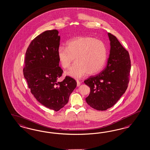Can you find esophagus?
Instances as JSON below:
<instances>
[{
    "instance_id": "obj_1",
    "label": "esophagus",
    "mask_w": 150,
    "mask_h": 150,
    "mask_svg": "<svg viewBox=\"0 0 150 150\" xmlns=\"http://www.w3.org/2000/svg\"><path fill=\"white\" fill-rule=\"evenodd\" d=\"M76 83H77V86H79L80 85V82L79 81L77 80L76 81Z\"/></svg>"
}]
</instances>
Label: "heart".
<instances>
[{
  "label": "heart",
  "mask_w": 150,
  "mask_h": 150,
  "mask_svg": "<svg viewBox=\"0 0 150 150\" xmlns=\"http://www.w3.org/2000/svg\"><path fill=\"white\" fill-rule=\"evenodd\" d=\"M57 57L64 69L70 67L74 58L76 63L65 75L79 79L86 73L93 75L100 71L108 58V50L103 41L91 36L74 37L67 41L66 47H59Z\"/></svg>",
  "instance_id": "heart-1"
}]
</instances>
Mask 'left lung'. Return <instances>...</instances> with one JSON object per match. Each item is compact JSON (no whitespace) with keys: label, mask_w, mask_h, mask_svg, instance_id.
<instances>
[{"label":"left lung","mask_w":150,"mask_h":150,"mask_svg":"<svg viewBox=\"0 0 150 150\" xmlns=\"http://www.w3.org/2000/svg\"><path fill=\"white\" fill-rule=\"evenodd\" d=\"M110 50L105 69L84 81L90 88L85 98L93 109L105 111L113 106L128 86L131 70L129 54L116 36L108 33Z\"/></svg>","instance_id":"obj_1"}]
</instances>
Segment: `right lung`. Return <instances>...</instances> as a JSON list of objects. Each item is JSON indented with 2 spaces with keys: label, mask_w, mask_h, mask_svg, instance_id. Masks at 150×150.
I'll list each match as a JSON object with an SVG mask.
<instances>
[{
  "label": "right lung",
  "mask_w": 150,
  "mask_h": 150,
  "mask_svg": "<svg viewBox=\"0 0 150 150\" xmlns=\"http://www.w3.org/2000/svg\"><path fill=\"white\" fill-rule=\"evenodd\" d=\"M60 40L56 29L36 36L27 49L23 69L31 93L42 105L55 111L68 103L77 85L76 81L68 76L62 82L57 81L63 72L57 57Z\"/></svg>",
  "instance_id": "add662e5"
}]
</instances>
